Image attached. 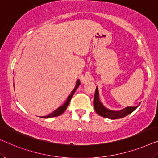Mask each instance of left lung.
Listing matches in <instances>:
<instances>
[{
  "label": "left lung",
  "mask_w": 158,
  "mask_h": 158,
  "mask_svg": "<svg viewBox=\"0 0 158 158\" xmlns=\"http://www.w3.org/2000/svg\"><path fill=\"white\" fill-rule=\"evenodd\" d=\"M138 106H127L126 108H124V109L119 110L108 109L107 108H106L104 106V105L100 102L99 94H98V88L96 87L94 98V109L96 110V112L97 113L98 115H99L101 116L112 120L121 118L128 116V115L131 114L132 112H133L134 110L138 107Z\"/></svg>",
  "instance_id": "8db88e82"
}]
</instances>
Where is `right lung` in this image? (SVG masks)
Segmentation results:
<instances>
[{"label":"right lung","mask_w":158,"mask_h":158,"mask_svg":"<svg viewBox=\"0 0 158 158\" xmlns=\"http://www.w3.org/2000/svg\"><path fill=\"white\" fill-rule=\"evenodd\" d=\"M80 84H81V82H80L79 79H77V82H76V86H75L74 89L72 90L71 94H70L68 96V97L67 98V100H66V102L64 103H63V104L61 106L58 107L55 110H54L52 113H51L50 114H49V115H48V116H42L41 118H49L59 116H60L61 114H62L65 111V110L67 109L68 105H69L70 101H71V98H72L73 94H74L75 91H76L77 89L78 88L79 86L80 85Z\"/></svg>","instance_id":"obj_1"}]
</instances>
